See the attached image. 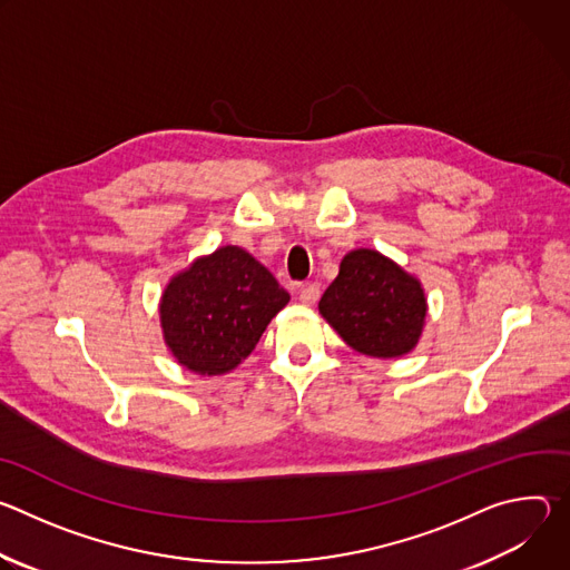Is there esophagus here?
Wrapping results in <instances>:
<instances>
[{"label":"esophagus","mask_w":570,"mask_h":570,"mask_svg":"<svg viewBox=\"0 0 570 570\" xmlns=\"http://www.w3.org/2000/svg\"><path fill=\"white\" fill-rule=\"evenodd\" d=\"M317 299H320V286H317V284H306V286L299 291V302H302V304L313 306Z\"/></svg>","instance_id":"1"}]
</instances>
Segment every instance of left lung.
Listing matches in <instances>:
<instances>
[{"label":"left lung","mask_w":570,"mask_h":570,"mask_svg":"<svg viewBox=\"0 0 570 570\" xmlns=\"http://www.w3.org/2000/svg\"><path fill=\"white\" fill-rule=\"evenodd\" d=\"M338 336L361 354H409L424 327L422 284L376 250H352L317 304Z\"/></svg>","instance_id":"8db88e82"}]
</instances>
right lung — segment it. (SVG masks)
I'll return each mask as SVG.
<instances>
[{"instance_id": "1", "label": "right lung", "mask_w": 570, "mask_h": 570, "mask_svg": "<svg viewBox=\"0 0 570 570\" xmlns=\"http://www.w3.org/2000/svg\"><path fill=\"white\" fill-rule=\"evenodd\" d=\"M288 299L253 255L225 246L169 282L159 304L161 330L180 365L225 374L250 356Z\"/></svg>"}]
</instances>
